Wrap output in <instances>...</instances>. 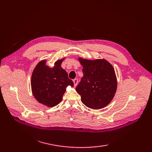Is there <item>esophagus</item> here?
Listing matches in <instances>:
<instances>
[{
    "label": "esophagus",
    "mask_w": 152,
    "mask_h": 152,
    "mask_svg": "<svg viewBox=\"0 0 152 152\" xmlns=\"http://www.w3.org/2000/svg\"><path fill=\"white\" fill-rule=\"evenodd\" d=\"M73 83H74V86H77V85L78 84V79H75L73 80Z\"/></svg>",
    "instance_id": "esophagus-1"
}]
</instances>
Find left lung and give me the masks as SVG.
I'll use <instances>...</instances> for the list:
<instances>
[{
	"mask_svg": "<svg viewBox=\"0 0 152 152\" xmlns=\"http://www.w3.org/2000/svg\"><path fill=\"white\" fill-rule=\"evenodd\" d=\"M83 66L82 77L76 87L86 107L99 110L107 106L115 94L117 81L113 66L104 59L96 60L79 58Z\"/></svg>",
	"mask_w": 152,
	"mask_h": 152,
	"instance_id": "obj_1",
	"label": "left lung"
}]
</instances>
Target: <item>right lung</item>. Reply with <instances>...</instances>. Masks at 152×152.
I'll return each instance as SVG.
<instances>
[{"mask_svg": "<svg viewBox=\"0 0 152 152\" xmlns=\"http://www.w3.org/2000/svg\"><path fill=\"white\" fill-rule=\"evenodd\" d=\"M64 59L57 60L53 68L45 65L46 60L41 61L32 72V93L37 102L48 107H53L60 103L66 87L73 86L67 72L61 66Z\"/></svg>", "mask_w": 152, "mask_h": 152, "instance_id": "right-lung-1", "label": "right lung"}]
</instances>
